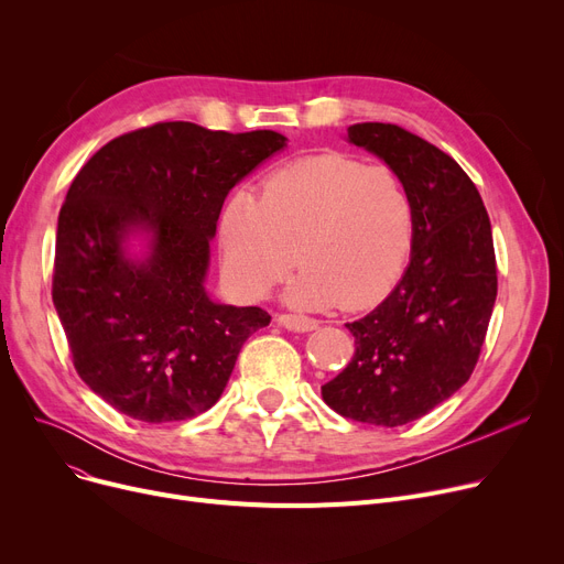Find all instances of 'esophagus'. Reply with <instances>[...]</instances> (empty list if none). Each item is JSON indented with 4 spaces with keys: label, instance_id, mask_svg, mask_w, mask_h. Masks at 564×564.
Returning <instances> with one entry per match:
<instances>
[{
    "label": "esophagus",
    "instance_id": "34e87169",
    "mask_svg": "<svg viewBox=\"0 0 564 564\" xmlns=\"http://www.w3.org/2000/svg\"><path fill=\"white\" fill-rule=\"evenodd\" d=\"M279 324H283L285 329H290V332H313V329H317V319H313V317H306V315H292V313H283V315H279Z\"/></svg>",
    "mask_w": 564,
    "mask_h": 564
}]
</instances>
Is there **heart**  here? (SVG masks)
Listing matches in <instances>:
<instances>
[{"mask_svg":"<svg viewBox=\"0 0 564 564\" xmlns=\"http://www.w3.org/2000/svg\"><path fill=\"white\" fill-rule=\"evenodd\" d=\"M413 237L416 215L400 175L343 153L274 171L260 200L237 192L219 217L230 285L245 300H260L297 258L304 270L288 300L304 308L361 311L387 300L406 272Z\"/></svg>","mask_w":564,"mask_h":564,"instance_id":"obj_1","label":"heart"}]
</instances>
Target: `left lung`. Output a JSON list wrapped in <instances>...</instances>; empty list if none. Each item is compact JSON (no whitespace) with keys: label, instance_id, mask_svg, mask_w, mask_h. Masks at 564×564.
<instances>
[{"label":"left lung","instance_id":"1","mask_svg":"<svg viewBox=\"0 0 564 564\" xmlns=\"http://www.w3.org/2000/svg\"><path fill=\"white\" fill-rule=\"evenodd\" d=\"M347 141L393 169L413 200L416 237L395 290L349 322L347 368L322 398L351 421L398 427L425 416L468 381L496 302L491 224L464 169L391 123H357Z\"/></svg>","mask_w":564,"mask_h":564}]
</instances>
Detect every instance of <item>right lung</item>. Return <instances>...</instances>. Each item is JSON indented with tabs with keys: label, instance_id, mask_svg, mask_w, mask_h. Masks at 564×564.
<instances>
[{
	"label": "right lung",
	"instance_id": "add662e5",
	"mask_svg": "<svg viewBox=\"0 0 564 564\" xmlns=\"http://www.w3.org/2000/svg\"><path fill=\"white\" fill-rule=\"evenodd\" d=\"M272 130L230 134L171 121L121 134L88 160L58 213L52 302L77 375L143 423L185 421L224 393L258 306L205 292L228 192L285 148ZM132 234L147 256L127 251Z\"/></svg>",
	"mask_w": 564,
	"mask_h": 564
}]
</instances>
